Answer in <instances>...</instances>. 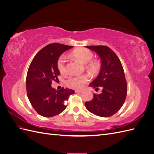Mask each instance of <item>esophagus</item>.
Listing matches in <instances>:
<instances>
[{"mask_svg":"<svg viewBox=\"0 0 154 154\" xmlns=\"http://www.w3.org/2000/svg\"><path fill=\"white\" fill-rule=\"evenodd\" d=\"M75 92L76 93H83V91H79V90H76Z\"/></svg>","mask_w":154,"mask_h":154,"instance_id":"34e87169","label":"esophagus"}]
</instances>
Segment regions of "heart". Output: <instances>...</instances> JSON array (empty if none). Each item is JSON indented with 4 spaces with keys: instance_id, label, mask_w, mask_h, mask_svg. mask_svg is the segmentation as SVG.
<instances>
[{
    "instance_id": "obj_1",
    "label": "heart",
    "mask_w": 154,
    "mask_h": 154,
    "mask_svg": "<svg viewBox=\"0 0 154 154\" xmlns=\"http://www.w3.org/2000/svg\"><path fill=\"white\" fill-rule=\"evenodd\" d=\"M73 57L78 60L82 63H89L94 57V54L90 50L85 48H79L74 50L72 53ZM66 58L64 55L60 56L57 62V67L59 71L64 73L66 71ZM88 67L92 71H94L96 69V64L94 62H91L88 64ZM88 80V77L86 74L83 75H72L70 76L67 79L68 84L74 88H82L83 86Z\"/></svg>"
}]
</instances>
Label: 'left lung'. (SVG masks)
<instances>
[{"label":"left lung","instance_id":"8db88e82","mask_svg":"<svg viewBox=\"0 0 154 154\" xmlns=\"http://www.w3.org/2000/svg\"><path fill=\"white\" fill-rule=\"evenodd\" d=\"M86 48L96 52L101 60V69L89 86L95 89L101 87L100 94L85 102L86 109L100 117H110L122 108L127 94V83L118 56L106 46L91 45Z\"/></svg>","mask_w":154,"mask_h":154}]
</instances>
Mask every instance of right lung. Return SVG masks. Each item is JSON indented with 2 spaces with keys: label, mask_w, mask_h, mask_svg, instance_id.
I'll list each match as a JSON object with an SVG mask.
<instances>
[{
  "label": "right lung",
  "mask_w": 154,
  "mask_h": 154,
  "mask_svg": "<svg viewBox=\"0 0 154 154\" xmlns=\"http://www.w3.org/2000/svg\"><path fill=\"white\" fill-rule=\"evenodd\" d=\"M72 46L54 43L46 45L37 53L30 64L26 77L28 99L40 115L49 118L66 109V101L74 91L68 88L57 91L51 87L52 81L58 80L59 57Z\"/></svg>",
  "instance_id": "right-lung-1"
}]
</instances>
